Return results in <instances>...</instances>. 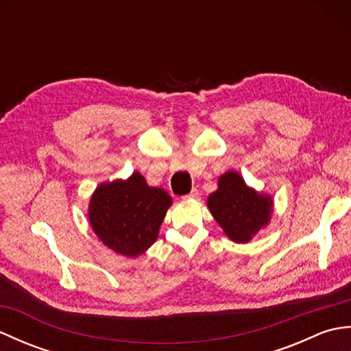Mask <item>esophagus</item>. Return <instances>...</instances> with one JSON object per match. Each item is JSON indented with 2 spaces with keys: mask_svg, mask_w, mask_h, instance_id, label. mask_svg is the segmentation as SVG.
<instances>
[{
  "mask_svg": "<svg viewBox=\"0 0 351 351\" xmlns=\"http://www.w3.org/2000/svg\"><path fill=\"white\" fill-rule=\"evenodd\" d=\"M199 197V191L195 189V190H191L187 196H185V199H197Z\"/></svg>",
  "mask_w": 351,
  "mask_h": 351,
  "instance_id": "obj_1",
  "label": "esophagus"
}]
</instances>
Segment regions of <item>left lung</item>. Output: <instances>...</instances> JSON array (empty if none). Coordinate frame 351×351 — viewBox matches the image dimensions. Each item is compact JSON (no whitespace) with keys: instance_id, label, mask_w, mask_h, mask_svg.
Here are the masks:
<instances>
[{"instance_id":"obj_1","label":"left lung","mask_w":351,"mask_h":351,"mask_svg":"<svg viewBox=\"0 0 351 351\" xmlns=\"http://www.w3.org/2000/svg\"><path fill=\"white\" fill-rule=\"evenodd\" d=\"M206 205L223 232L235 243H249L270 223L273 213V199L250 189L237 171L219 178V189L208 196Z\"/></svg>"}]
</instances>
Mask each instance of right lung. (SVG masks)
<instances>
[{
    "mask_svg": "<svg viewBox=\"0 0 351 351\" xmlns=\"http://www.w3.org/2000/svg\"><path fill=\"white\" fill-rule=\"evenodd\" d=\"M171 205L169 193L149 187L138 171L102 182L88 204V221L99 240L119 255L137 258L156 241Z\"/></svg>",
    "mask_w": 351,
    "mask_h": 351,
    "instance_id": "1",
    "label": "right lung"
}]
</instances>
